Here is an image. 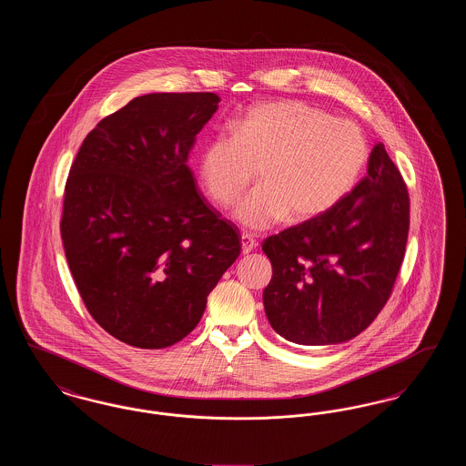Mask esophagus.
<instances>
[{"label":"esophagus","mask_w":466,"mask_h":466,"mask_svg":"<svg viewBox=\"0 0 466 466\" xmlns=\"http://www.w3.org/2000/svg\"><path fill=\"white\" fill-rule=\"evenodd\" d=\"M257 248V239L249 234H241V249H243V255L251 253L253 249Z\"/></svg>","instance_id":"obj_1"}]
</instances>
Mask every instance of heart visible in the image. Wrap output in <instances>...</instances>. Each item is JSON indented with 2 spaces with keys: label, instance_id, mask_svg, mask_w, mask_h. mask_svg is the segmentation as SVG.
<instances>
[{
  "label": "heart",
  "instance_id": "b5f03b06",
  "mask_svg": "<svg viewBox=\"0 0 466 466\" xmlns=\"http://www.w3.org/2000/svg\"><path fill=\"white\" fill-rule=\"evenodd\" d=\"M367 160L369 143L355 122L279 99L248 108L232 131L213 134L200 150L199 175L220 208L236 204L258 175L260 185L234 217L262 230L287 217L306 222L330 211L353 190Z\"/></svg>",
  "mask_w": 466,
  "mask_h": 466
}]
</instances>
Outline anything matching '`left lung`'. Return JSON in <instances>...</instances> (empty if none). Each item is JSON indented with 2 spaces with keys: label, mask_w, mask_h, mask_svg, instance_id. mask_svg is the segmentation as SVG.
<instances>
[{
  "label": "left lung",
  "mask_w": 466,
  "mask_h": 466,
  "mask_svg": "<svg viewBox=\"0 0 466 466\" xmlns=\"http://www.w3.org/2000/svg\"><path fill=\"white\" fill-rule=\"evenodd\" d=\"M407 234L409 192L377 143L367 177L337 206L262 243L272 264L264 289L270 327L302 346L363 332L391 295Z\"/></svg>",
  "instance_id": "obj_1"
}]
</instances>
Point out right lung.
I'll list each match as a JSON object with an SVG mask.
<instances>
[{
    "label": "right lung",
    "instance_id": "obj_1",
    "mask_svg": "<svg viewBox=\"0 0 466 466\" xmlns=\"http://www.w3.org/2000/svg\"><path fill=\"white\" fill-rule=\"evenodd\" d=\"M213 92L134 97L84 139L65 190L61 238L90 316L141 350L192 332L241 253L239 232L198 192L196 136Z\"/></svg>",
    "mask_w": 466,
    "mask_h": 466
}]
</instances>
